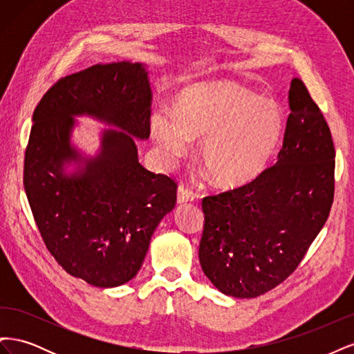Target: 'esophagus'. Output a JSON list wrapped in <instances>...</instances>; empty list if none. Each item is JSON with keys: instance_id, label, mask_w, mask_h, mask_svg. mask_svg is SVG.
Instances as JSON below:
<instances>
[{"instance_id": "obj_1", "label": "esophagus", "mask_w": 354, "mask_h": 354, "mask_svg": "<svg viewBox=\"0 0 354 354\" xmlns=\"http://www.w3.org/2000/svg\"><path fill=\"white\" fill-rule=\"evenodd\" d=\"M194 199H195L194 192L189 190L185 186H180L178 187V190H177V202L180 203V205H183V203H187V202H192Z\"/></svg>"}]
</instances>
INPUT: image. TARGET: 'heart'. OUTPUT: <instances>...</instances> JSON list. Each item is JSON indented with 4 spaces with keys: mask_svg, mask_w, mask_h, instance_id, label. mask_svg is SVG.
Segmentation results:
<instances>
[{
    "mask_svg": "<svg viewBox=\"0 0 354 354\" xmlns=\"http://www.w3.org/2000/svg\"><path fill=\"white\" fill-rule=\"evenodd\" d=\"M151 130L168 158L186 152L187 137L202 138L199 159L212 183L238 189L269 165L285 120L274 102L238 84H195L177 94L174 115L168 111L152 115Z\"/></svg>",
    "mask_w": 354,
    "mask_h": 354,
    "instance_id": "heart-1",
    "label": "heart"
}]
</instances>
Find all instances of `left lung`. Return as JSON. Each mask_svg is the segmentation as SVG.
Returning a JSON list of instances; mask_svg holds the SVG:
<instances>
[{"mask_svg": "<svg viewBox=\"0 0 354 354\" xmlns=\"http://www.w3.org/2000/svg\"><path fill=\"white\" fill-rule=\"evenodd\" d=\"M277 162L250 185L202 201L199 261L223 294L254 298L283 282L328 220L335 149L301 80L289 88Z\"/></svg>", "mask_w": 354, "mask_h": 354, "instance_id": "obj_1", "label": "left lung"}]
</instances>
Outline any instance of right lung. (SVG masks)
Wrapping results in <instances>:
<instances>
[{
    "instance_id": "add662e5",
    "label": "right lung",
    "mask_w": 354,
    "mask_h": 354,
    "mask_svg": "<svg viewBox=\"0 0 354 354\" xmlns=\"http://www.w3.org/2000/svg\"><path fill=\"white\" fill-rule=\"evenodd\" d=\"M151 100L146 65L109 63L62 78L32 116L24 169L32 214L57 263L93 286L131 281L176 207L174 181L138 162L136 140L151 136ZM75 115L113 127L94 156L71 143Z\"/></svg>"
}]
</instances>
